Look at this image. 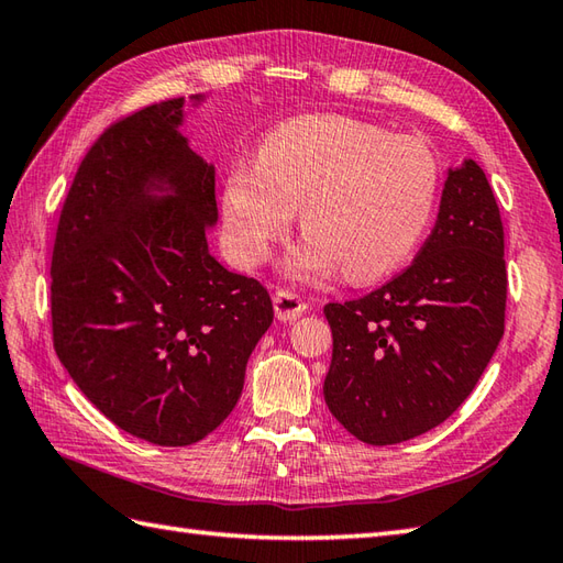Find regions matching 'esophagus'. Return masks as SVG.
Returning <instances> with one entry per match:
<instances>
[{"instance_id": "esophagus-1", "label": "esophagus", "mask_w": 563, "mask_h": 563, "mask_svg": "<svg viewBox=\"0 0 563 563\" xmlns=\"http://www.w3.org/2000/svg\"><path fill=\"white\" fill-rule=\"evenodd\" d=\"M273 307H275V317L280 321H295L302 317L307 302L292 290H278L273 295Z\"/></svg>"}]
</instances>
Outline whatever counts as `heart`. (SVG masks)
Returning <instances> with one entry per match:
<instances>
[{"label": "heart", "mask_w": 563, "mask_h": 563, "mask_svg": "<svg viewBox=\"0 0 563 563\" xmlns=\"http://www.w3.org/2000/svg\"><path fill=\"white\" fill-rule=\"evenodd\" d=\"M438 194V164L416 137L345 115H302L261 142L256 164L224 178L222 220L234 258L254 268L290 232L295 210L307 236L290 271L339 266L367 283L394 271L421 242Z\"/></svg>", "instance_id": "1"}]
</instances>
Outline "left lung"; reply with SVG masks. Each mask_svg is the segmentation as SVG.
<instances>
[{
	"instance_id": "8db88e82",
	"label": "left lung",
	"mask_w": 563,
	"mask_h": 563,
	"mask_svg": "<svg viewBox=\"0 0 563 563\" xmlns=\"http://www.w3.org/2000/svg\"><path fill=\"white\" fill-rule=\"evenodd\" d=\"M504 222L482 166L450 169L433 232L404 273L329 302L333 353L324 399L367 445H394L460 409L506 327Z\"/></svg>"
}]
</instances>
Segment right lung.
I'll use <instances>...</instances> for the list:
<instances>
[{"label": "right lung", "instance_id": "add662e5", "mask_svg": "<svg viewBox=\"0 0 563 563\" xmlns=\"http://www.w3.org/2000/svg\"><path fill=\"white\" fill-rule=\"evenodd\" d=\"M181 123L184 99H169L103 130L69 186L51 266L59 363L109 421L164 448L232 413L273 321L268 290L210 256L214 166Z\"/></svg>", "mask_w": 563, "mask_h": 563}]
</instances>
